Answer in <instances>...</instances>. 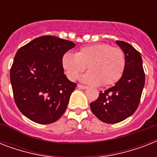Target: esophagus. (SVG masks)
Here are the masks:
<instances>
[{
    "instance_id": "obj_1",
    "label": "esophagus",
    "mask_w": 157,
    "mask_h": 157,
    "mask_svg": "<svg viewBox=\"0 0 157 157\" xmlns=\"http://www.w3.org/2000/svg\"><path fill=\"white\" fill-rule=\"evenodd\" d=\"M77 87L80 89H82V90H85V89L88 88V86H84V85H81V84H78V85H77Z\"/></svg>"
}]
</instances>
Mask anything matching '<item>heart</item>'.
I'll use <instances>...</instances> for the list:
<instances>
[{
    "instance_id": "b5f03b06",
    "label": "heart",
    "mask_w": 157,
    "mask_h": 157,
    "mask_svg": "<svg viewBox=\"0 0 157 157\" xmlns=\"http://www.w3.org/2000/svg\"><path fill=\"white\" fill-rule=\"evenodd\" d=\"M61 63L71 81L77 80L88 67L90 71L83 76L86 83L109 86L121 78L126 61L121 48L98 43L81 47L75 54H64Z\"/></svg>"
}]
</instances>
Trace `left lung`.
I'll return each instance as SVG.
<instances>
[{
    "mask_svg": "<svg viewBox=\"0 0 157 157\" xmlns=\"http://www.w3.org/2000/svg\"><path fill=\"white\" fill-rule=\"evenodd\" d=\"M125 55V68L114 86L100 91L98 98L90 103V109L98 119L116 124L134 114L139 107L145 84V73L140 53L130 44L117 40Z\"/></svg>",
    "mask_w": 157,
    "mask_h": 157,
    "instance_id": "obj_1",
    "label": "left lung"
}]
</instances>
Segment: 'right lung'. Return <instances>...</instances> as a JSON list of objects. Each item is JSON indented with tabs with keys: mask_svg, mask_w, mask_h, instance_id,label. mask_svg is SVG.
Wrapping results in <instances>:
<instances>
[{
	"mask_svg": "<svg viewBox=\"0 0 157 157\" xmlns=\"http://www.w3.org/2000/svg\"><path fill=\"white\" fill-rule=\"evenodd\" d=\"M72 41L42 36L18 49L10 68L13 98L18 110L38 124L54 123L63 116L76 84L67 78L62 57Z\"/></svg>",
	"mask_w": 157,
	"mask_h": 157,
	"instance_id": "1",
	"label": "right lung"
}]
</instances>
